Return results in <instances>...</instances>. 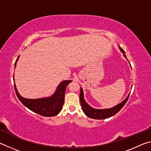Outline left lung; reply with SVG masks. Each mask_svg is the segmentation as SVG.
<instances>
[{
    "instance_id": "obj_1",
    "label": "left lung",
    "mask_w": 151,
    "mask_h": 151,
    "mask_svg": "<svg viewBox=\"0 0 151 151\" xmlns=\"http://www.w3.org/2000/svg\"><path fill=\"white\" fill-rule=\"evenodd\" d=\"M120 50L121 52L123 53L124 57L127 58L126 55H125L124 51L122 48L119 47ZM130 94L128 95L124 100L121 102V103L117 104L115 106L112 107L111 109H94L93 107H91L90 105L86 103V101L84 99V93L83 88H81V93H80V101L81 104L82 106V109L83 110V112H85V114L89 118L93 119H105L106 118H109L112 116L116 114L120 110H121L122 107L124 106L125 103H127Z\"/></svg>"
}]
</instances>
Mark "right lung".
<instances>
[{"label": "right lung", "mask_w": 151, "mask_h": 151, "mask_svg": "<svg viewBox=\"0 0 151 151\" xmlns=\"http://www.w3.org/2000/svg\"><path fill=\"white\" fill-rule=\"evenodd\" d=\"M19 57V56L15 62V67ZM71 81H72L69 80L61 82L52 96L37 99H28L22 97L18 93L15 84L14 89L18 99L30 111L43 116H54L57 115L62 110L65 101L66 88Z\"/></svg>", "instance_id": "1"}]
</instances>
